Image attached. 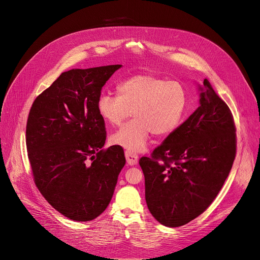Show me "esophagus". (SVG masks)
Masks as SVG:
<instances>
[{"instance_id":"esophagus-1","label":"esophagus","mask_w":260,"mask_h":260,"mask_svg":"<svg viewBox=\"0 0 260 260\" xmlns=\"http://www.w3.org/2000/svg\"><path fill=\"white\" fill-rule=\"evenodd\" d=\"M125 157H126V161H127V164H128L129 166L137 165L138 159H139L138 154L132 153V152H129V151H125Z\"/></svg>"}]
</instances>
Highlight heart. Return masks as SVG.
Returning a JSON list of instances; mask_svg holds the SVG:
<instances>
[{
    "label": "heart",
    "instance_id": "1",
    "mask_svg": "<svg viewBox=\"0 0 260 260\" xmlns=\"http://www.w3.org/2000/svg\"><path fill=\"white\" fill-rule=\"evenodd\" d=\"M187 106V93L177 81L149 75H133L117 86V93H103L98 100L100 116L111 125H122L112 137L113 144L132 153L145 149L151 133L162 137L181 123Z\"/></svg>",
    "mask_w": 260,
    "mask_h": 260
}]
</instances>
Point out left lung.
Segmentation results:
<instances>
[{"label":"left lung","instance_id":"1","mask_svg":"<svg viewBox=\"0 0 260 260\" xmlns=\"http://www.w3.org/2000/svg\"><path fill=\"white\" fill-rule=\"evenodd\" d=\"M201 106L156 147L140 158L145 199L165 226L187 224L216 199L232 170L237 134L232 111L208 79Z\"/></svg>","mask_w":260,"mask_h":260}]
</instances>
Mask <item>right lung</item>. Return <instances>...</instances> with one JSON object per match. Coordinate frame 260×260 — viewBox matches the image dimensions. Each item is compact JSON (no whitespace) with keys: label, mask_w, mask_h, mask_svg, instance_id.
Segmentation results:
<instances>
[{"label":"right lung","mask_w":260,"mask_h":260,"mask_svg":"<svg viewBox=\"0 0 260 260\" xmlns=\"http://www.w3.org/2000/svg\"><path fill=\"white\" fill-rule=\"evenodd\" d=\"M121 68L75 69L34 101L25 142L34 182L60 214L90 221L108 207L125 165L123 149H103L107 133L98 111L105 83Z\"/></svg>","instance_id":"1"}]
</instances>
